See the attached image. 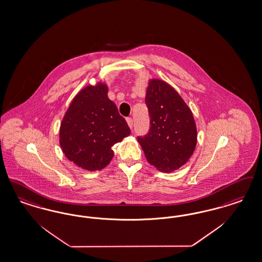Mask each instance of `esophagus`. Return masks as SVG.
Returning a JSON list of instances; mask_svg holds the SVG:
<instances>
[{"mask_svg":"<svg viewBox=\"0 0 262 262\" xmlns=\"http://www.w3.org/2000/svg\"><path fill=\"white\" fill-rule=\"evenodd\" d=\"M126 123H127V125H128L130 128L134 126V121H133L132 118H126Z\"/></svg>","mask_w":262,"mask_h":262,"instance_id":"obj_1","label":"esophagus"}]
</instances>
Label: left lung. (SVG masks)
<instances>
[{
  "mask_svg": "<svg viewBox=\"0 0 262 262\" xmlns=\"http://www.w3.org/2000/svg\"><path fill=\"white\" fill-rule=\"evenodd\" d=\"M145 103L150 128L137 140L148 163L161 171H173L186 164L197 144L193 114L178 92L158 79L149 81Z\"/></svg>",
  "mask_w": 262,
  "mask_h": 262,
  "instance_id": "left-lung-1",
  "label": "left lung"
}]
</instances>
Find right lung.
<instances>
[{"label": "right lung", "mask_w": 262, "mask_h": 262, "mask_svg": "<svg viewBox=\"0 0 262 262\" xmlns=\"http://www.w3.org/2000/svg\"><path fill=\"white\" fill-rule=\"evenodd\" d=\"M107 94L103 83L85 86L74 97L60 124L63 153L75 165L91 171L105 168L114 156L111 147L130 134Z\"/></svg>", "instance_id": "obj_1"}]
</instances>
